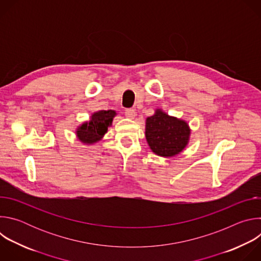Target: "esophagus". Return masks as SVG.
Wrapping results in <instances>:
<instances>
[{"label": "esophagus", "mask_w": 261, "mask_h": 261, "mask_svg": "<svg viewBox=\"0 0 261 261\" xmlns=\"http://www.w3.org/2000/svg\"><path fill=\"white\" fill-rule=\"evenodd\" d=\"M135 115H136V111L134 108H127L125 110V116L129 119H133L135 117Z\"/></svg>", "instance_id": "34e87169"}]
</instances>
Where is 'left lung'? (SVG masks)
Segmentation results:
<instances>
[{
    "label": "left lung",
    "instance_id": "left-lung-1",
    "mask_svg": "<svg viewBox=\"0 0 261 261\" xmlns=\"http://www.w3.org/2000/svg\"><path fill=\"white\" fill-rule=\"evenodd\" d=\"M190 130L187 123L157 110L146 119L145 137L152 151L162 157H172L187 145Z\"/></svg>",
    "mask_w": 261,
    "mask_h": 261
}]
</instances>
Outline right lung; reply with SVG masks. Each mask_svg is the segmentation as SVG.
I'll list each match as a JSON object with an SVG mask.
<instances>
[{"instance_id": "add662e5", "label": "right lung", "mask_w": 261, "mask_h": 261, "mask_svg": "<svg viewBox=\"0 0 261 261\" xmlns=\"http://www.w3.org/2000/svg\"><path fill=\"white\" fill-rule=\"evenodd\" d=\"M116 111L114 110H101L92 116L89 123L83 124L77 130L80 140L86 143H93L98 141L107 131L108 126L113 122Z\"/></svg>"}]
</instances>
